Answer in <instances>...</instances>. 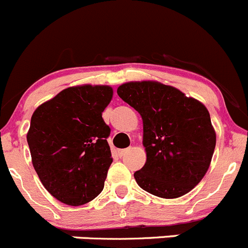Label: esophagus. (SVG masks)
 <instances>
[{"label": "esophagus", "instance_id": "34e87169", "mask_svg": "<svg viewBox=\"0 0 248 248\" xmlns=\"http://www.w3.org/2000/svg\"><path fill=\"white\" fill-rule=\"evenodd\" d=\"M129 149H120V150H118V155L119 156H123V155H125L126 153H128Z\"/></svg>", "mask_w": 248, "mask_h": 248}]
</instances>
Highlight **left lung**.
Returning a JSON list of instances; mask_svg holds the SVG:
<instances>
[{
  "instance_id": "left-lung-1",
  "label": "left lung",
  "mask_w": 248,
  "mask_h": 248,
  "mask_svg": "<svg viewBox=\"0 0 248 248\" xmlns=\"http://www.w3.org/2000/svg\"><path fill=\"white\" fill-rule=\"evenodd\" d=\"M117 92L143 119L146 163L134 172L138 185L163 199L191 191L209 170L216 145L205 105L154 80L124 83Z\"/></svg>"
}]
</instances>
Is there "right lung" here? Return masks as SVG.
Listing matches in <instances>:
<instances>
[{"label":"right lung","mask_w":248,"mask_h":248,"mask_svg":"<svg viewBox=\"0 0 248 248\" xmlns=\"http://www.w3.org/2000/svg\"><path fill=\"white\" fill-rule=\"evenodd\" d=\"M113 98L109 85H77L41 104L31 118L32 164L48 192L79 206L102 192L113 163L102 113Z\"/></svg>","instance_id":"add662e5"}]
</instances>
